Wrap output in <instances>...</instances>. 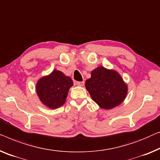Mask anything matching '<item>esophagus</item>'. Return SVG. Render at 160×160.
I'll return each mask as SVG.
<instances>
[{
    "mask_svg": "<svg viewBox=\"0 0 160 160\" xmlns=\"http://www.w3.org/2000/svg\"><path fill=\"white\" fill-rule=\"evenodd\" d=\"M76 84L80 86V87H83L84 84V82H76Z\"/></svg>",
    "mask_w": 160,
    "mask_h": 160,
    "instance_id": "obj_1",
    "label": "esophagus"
}]
</instances>
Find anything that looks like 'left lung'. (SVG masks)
Segmentation results:
<instances>
[{"instance_id":"left-lung-1","label":"left lung","mask_w":160,"mask_h":160,"mask_svg":"<svg viewBox=\"0 0 160 160\" xmlns=\"http://www.w3.org/2000/svg\"><path fill=\"white\" fill-rule=\"evenodd\" d=\"M86 89L99 107L110 110L120 105L128 94V85L120 73L113 69L98 66L86 81Z\"/></svg>"}]
</instances>
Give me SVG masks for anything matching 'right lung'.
I'll list each match as a JSON object with an SVG mask.
<instances>
[{
    "instance_id": "add662e5",
    "label": "right lung",
    "mask_w": 160,
    "mask_h": 160,
    "mask_svg": "<svg viewBox=\"0 0 160 160\" xmlns=\"http://www.w3.org/2000/svg\"><path fill=\"white\" fill-rule=\"evenodd\" d=\"M73 85V81L69 76L55 69L38 81L35 90L41 102L47 108L55 110L64 105Z\"/></svg>"
}]
</instances>
